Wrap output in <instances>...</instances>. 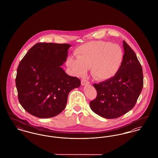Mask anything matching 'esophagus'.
Here are the masks:
<instances>
[{
	"instance_id": "esophagus-1",
	"label": "esophagus",
	"mask_w": 158,
	"mask_h": 158,
	"mask_svg": "<svg viewBox=\"0 0 158 158\" xmlns=\"http://www.w3.org/2000/svg\"><path fill=\"white\" fill-rule=\"evenodd\" d=\"M81 84L83 85V86L84 85H89V82L88 80L85 79H82V81H81Z\"/></svg>"
}]
</instances>
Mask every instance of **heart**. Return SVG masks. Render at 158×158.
Here are the masks:
<instances>
[{"instance_id":"heart-1","label":"heart","mask_w":158,"mask_h":158,"mask_svg":"<svg viewBox=\"0 0 158 158\" xmlns=\"http://www.w3.org/2000/svg\"><path fill=\"white\" fill-rule=\"evenodd\" d=\"M76 59L68 57L66 64L75 76L86 75L89 68L92 75L101 81L115 75L122 66L124 52L120 45L104 41H96L78 47Z\"/></svg>"}]
</instances>
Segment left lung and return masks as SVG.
Here are the masks:
<instances>
[{"label": "left lung", "mask_w": 158, "mask_h": 158, "mask_svg": "<svg viewBox=\"0 0 158 158\" xmlns=\"http://www.w3.org/2000/svg\"><path fill=\"white\" fill-rule=\"evenodd\" d=\"M124 60L112 78L94 86L97 96L90 102L91 110L107 119L120 117L135 105L143 86V70L135 53L123 41Z\"/></svg>", "instance_id": "left-lung-1"}]
</instances>
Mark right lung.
<instances>
[{
  "instance_id": "right-lung-1",
  "label": "right lung",
  "mask_w": 158,
  "mask_h": 158,
  "mask_svg": "<svg viewBox=\"0 0 158 158\" xmlns=\"http://www.w3.org/2000/svg\"><path fill=\"white\" fill-rule=\"evenodd\" d=\"M71 45L39 43L20 61L16 86L19 101L31 115L41 118L55 117L67 104L69 92L81 86L76 77L61 68Z\"/></svg>"
}]
</instances>
